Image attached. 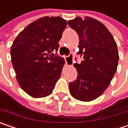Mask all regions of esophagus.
Segmentation results:
<instances>
[{
    "label": "esophagus",
    "instance_id": "esophagus-1",
    "mask_svg": "<svg viewBox=\"0 0 128 128\" xmlns=\"http://www.w3.org/2000/svg\"><path fill=\"white\" fill-rule=\"evenodd\" d=\"M65 62L67 66H72L73 64V56L70 54V56H65Z\"/></svg>",
    "mask_w": 128,
    "mask_h": 128
}]
</instances>
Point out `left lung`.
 I'll use <instances>...</instances> for the list:
<instances>
[{
	"label": "left lung",
	"mask_w": 128,
	"mask_h": 128,
	"mask_svg": "<svg viewBox=\"0 0 128 128\" xmlns=\"http://www.w3.org/2000/svg\"><path fill=\"white\" fill-rule=\"evenodd\" d=\"M68 25L78 34V53L84 58L74 64L78 76L70 83V92L78 100L92 101L108 88L117 70V45L108 28L94 18L77 17Z\"/></svg>",
	"instance_id": "8db88e82"
}]
</instances>
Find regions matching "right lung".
Wrapping results in <instances>:
<instances>
[{
  "mask_svg": "<svg viewBox=\"0 0 128 128\" xmlns=\"http://www.w3.org/2000/svg\"><path fill=\"white\" fill-rule=\"evenodd\" d=\"M66 26L60 17L40 18L22 30L11 47L16 78L22 89L35 98L52 94L65 61L54 56ZM52 56H51V55Z\"/></svg>",
  "mask_w": 128,
  "mask_h": 128,
  "instance_id": "1",
  "label": "right lung"
}]
</instances>
